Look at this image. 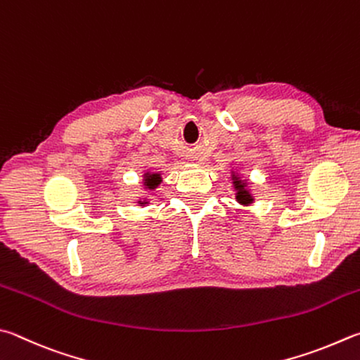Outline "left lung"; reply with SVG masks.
<instances>
[{"label":"left lung","instance_id":"left-lung-1","mask_svg":"<svg viewBox=\"0 0 360 360\" xmlns=\"http://www.w3.org/2000/svg\"><path fill=\"white\" fill-rule=\"evenodd\" d=\"M234 187H236V191H238L239 202H243V205H248V202H252L250 193L245 191V184H243V182H240L239 179H236V181H234Z\"/></svg>","mask_w":360,"mask_h":360}]
</instances>
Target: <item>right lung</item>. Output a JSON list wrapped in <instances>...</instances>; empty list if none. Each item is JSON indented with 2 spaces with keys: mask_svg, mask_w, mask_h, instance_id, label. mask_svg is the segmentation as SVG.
I'll return each instance as SVG.
<instances>
[{
  "mask_svg": "<svg viewBox=\"0 0 360 360\" xmlns=\"http://www.w3.org/2000/svg\"><path fill=\"white\" fill-rule=\"evenodd\" d=\"M160 182V176L159 174H149L145 178V184L149 187V188H154L155 186H158Z\"/></svg>",
  "mask_w": 360,
  "mask_h": 360,
  "instance_id": "obj_1",
  "label": "right lung"
}]
</instances>
